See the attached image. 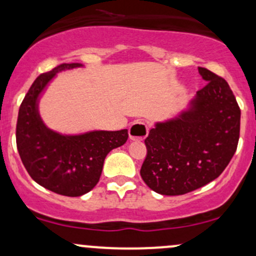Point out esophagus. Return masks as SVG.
Masks as SVG:
<instances>
[{
    "label": "esophagus",
    "mask_w": 256,
    "mask_h": 256,
    "mask_svg": "<svg viewBox=\"0 0 256 256\" xmlns=\"http://www.w3.org/2000/svg\"><path fill=\"white\" fill-rule=\"evenodd\" d=\"M149 133V127L145 122L136 120L129 127V138L132 140H142L148 136Z\"/></svg>",
    "instance_id": "esophagus-1"
}]
</instances>
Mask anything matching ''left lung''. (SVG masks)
Here are the masks:
<instances>
[{
	"mask_svg": "<svg viewBox=\"0 0 256 256\" xmlns=\"http://www.w3.org/2000/svg\"><path fill=\"white\" fill-rule=\"evenodd\" d=\"M206 85L188 110L150 129L140 176L162 195H182L216 180L237 150L240 108L224 78L198 68Z\"/></svg>",
	"mask_w": 256,
	"mask_h": 256,
	"instance_id": "left-lung-1",
	"label": "left lung"
}]
</instances>
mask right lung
I'll list each match as a JSON object with an SVG mask.
<instances>
[{
  "label": "right lung",
  "mask_w": 256,
  "mask_h": 256,
  "mask_svg": "<svg viewBox=\"0 0 256 256\" xmlns=\"http://www.w3.org/2000/svg\"><path fill=\"white\" fill-rule=\"evenodd\" d=\"M82 66L63 63L40 74L19 107L16 130L19 156L30 177L64 196H80L92 190L100 180L107 154L128 139L127 129L62 136L44 124L38 110L40 94L57 73Z\"/></svg>",
  "instance_id": "add662e5"
}]
</instances>
